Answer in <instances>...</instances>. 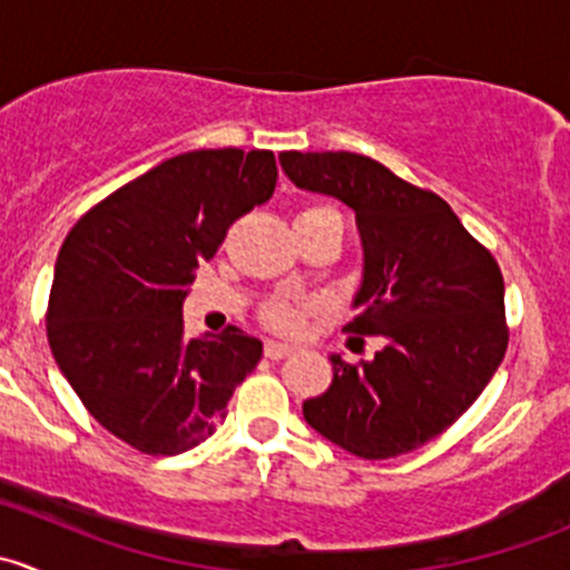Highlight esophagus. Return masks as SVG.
Wrapping results in <instances>:
<instances>
[{
  "instance_id": "1",
  "label": "esophagus",
  "mask_w": 570,
  "mask_h": 570,
  "mask_svg": "<svg viewBox=\"0 0 570 570\" xmlns=\"http://www.w3.org/2000/svg\"><path fill=\"white\" fill-rule=\"evenodd\" d=\"M264 355H267L269 361H281V358H286V355H292V347L289 344H281V342H267L264 344Z\"/></svg>"
}]
</instances>
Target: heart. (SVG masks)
<instances>
[{"instance_id":"b5f03b06","label":"heart","mask_w":570,"mask_h":570,"mask_svg":"<svg viewBox=\"0 0 570 570\" xmlns=\"http://www.w3.org/2000/svg\"><path fill=\"white\" fill-rule=\"evenodd\" d=\"M297 217H338V212L331 209V206H308ZM308 312H312V303L308 301H286V297H278V301L264 306L262 320L264 325H269L278 333H301L303 325H306Z\"/></svg>"}]
</instances>
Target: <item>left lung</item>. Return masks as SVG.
I'll use <instances>...</instances> for the list:
<instances>
[{
	"instance_id": "1",
	"label": "left lung",
	"mask_w": 570,
	"mask_h": 570,
	"mask_svg": "<svg viewBox=\"0 0 570 570\" xmlns=\"http://www.w3.org/2000/svg\"><path fill=\"white\" fill-rule=\"evenodd\" d=\"M295 187L355 212L364 273L353 297L358 336H377L375 358L331 355L327 392L303 419L331 444L366 461L419 450L482 394L508 350L504 281L444 198L350 151H284Z\"/></svg>"
}]
</instances>
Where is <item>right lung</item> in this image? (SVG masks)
Instances as JSON below:
<instances>
[{
	"label": "right lung",
	"instance_id": "1",
	"mask_svg": "<svg viewBox=\"0 0 570 570\" xmlns=\"http://www.w3.org/2000/svg\"><path fill=\"white\" fill-rule=\"evenodd\" d=\"M273 151H187L115 189L62 243L49 347L90 416L146 455H178L226 419L262 342L237 325L184 338L195 269L228 226L267 204Z\"/></svg>",
	"mask_w": 570,
	"mask_h": 570
}]
</instances>
